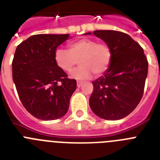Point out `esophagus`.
Masks as SVG:
<instances>
[{"label":"esophagus","instance_id":"esophagus-1","mask_svg":"<svg viewBox=\"0 0 160 160\" xmlns=\"http://www.w3.org/2000/svg\"><path fill=\"white\" fill-rule=\"evenodd\" d=\"M82 85V82H80V81L77 82V87H80Z\"/></svg>","mask_w":160,"mask_h":160}]
</instances>
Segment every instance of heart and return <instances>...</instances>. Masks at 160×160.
I'll return each mask as SVG.
<instances>
[{"mask_svg":"<svg viewBox=\"0 0 160 160\" xmlns=\"http://www.w3.org/2000/svg\"><path fill=\"white\" fill-rule=\"evenodd\" d=\"M112 52L106 43H98L94 39L82 38L68 45V50L57 48L54 61L65 72H70L77 63L80 66L71 72L70 75L78 80L90 78L94 73L101 75L111 65Z\"/></svg>","mask_w":160,"mask_h":160,"instance_id":"b5f03b06","label":"heart"}]
</instances>
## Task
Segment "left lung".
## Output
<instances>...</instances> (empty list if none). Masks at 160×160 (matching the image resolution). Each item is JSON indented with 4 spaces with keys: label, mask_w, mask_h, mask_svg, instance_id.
Listing matches in <instances>:
<instances>
[{
    "label": "left lung",
    "mask_w": 160,
    "mask_h": 160,
    "mask_svg": "<svg viewBox=\"0 0 160 160\" xmlns=\"http://www.w3.org/2000/svg\"><path fill=\"white\" fill-rule=\"evenodd\" d=\"M93 33L110 46L112 59L103 75L92 82L90 107L103 119H121L131 114L142 98L148 59L139 44L125 32L95 30ZM90 34V32L85 33Z\"/></svg>",
    "instance_id": "8db88e82"
}]
</instances>
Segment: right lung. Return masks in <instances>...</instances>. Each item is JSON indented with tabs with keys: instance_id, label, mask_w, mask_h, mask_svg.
Segmentation results:
<instances>
[{
	"instance_id": "1",
	"label": "right lung",
	"mask_w": 160,
	"mask_h": 160,
	"mask_svg": "<svg viewBox=\"0 0 160 160\" xmlns=\"http://www.w3.org/2000/svg\"><path fill=\"white\" fill-rule=\"evenodd\" d=\"M69 34H37L18 46L12 63V80L25 108L49 121L67 113L77 82L67 78L54 61V51Z\"/></svg>"
}]
</instances>
